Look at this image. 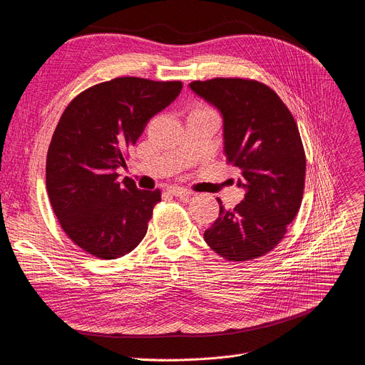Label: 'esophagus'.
<instances>
[{"label":"esophagus","instance_id":"34e87169","mask_svg":"<svg viewBox=\"0 0 365 365\" xmlns=\"http://www.w3.org/2000/svg\"><path fill=\"white\" fill-rule=\"evenodd\" d=\"M168 192L172 196H177V197H185V196H190L192 195L190 190H187V188H182V187H169Z\"/></svg>","mask_w":365,"mask_h":365}]
</instances>
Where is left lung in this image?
<instances>
[{"mask_svg":"<svg viewBox=\"0 0 365 365\" xmlns=\"http://www.w3.org/2000/svg\"><path fill=\"white\" fill-rule=\"evenodd\" d=\"M190 88L223 115L226 162L241 169L244 200L220 214L203 240L230 262L275 249L297 217L305 181V153L292 113L268 85L241 78L195 81Z\"/></svg>","mask_w":365,"mask_h":365,"instance_id":"obj_1","label":"left lung"}]
</instances>
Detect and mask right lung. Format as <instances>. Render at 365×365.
<instances>
[{
  "label": "right lung",
  "mask_w": 365,
  "mask_h": 365,
  "mask_svg": "<svg viewBox=\"0 0 365 365\" xmlns=\"http://www.w3.org/2000/svg\"><path fill=\"white\" fill-rule=\"evenodd\" d=\"M180 81L115 78L73 98L53 132L46 188L66 235L98 259H116L147 235L162 192L139 190L116 168L150 118L181 93Z\"/></svg>",
  "instance_id": "obj_1"
}]
</instances>
